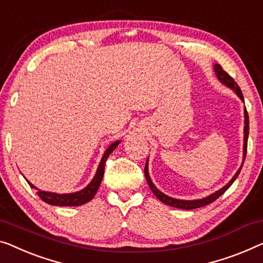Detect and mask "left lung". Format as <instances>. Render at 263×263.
Returning <instances> with one entry per match:
<instances>
[{"mask_svg":"<svg viewBox=\"0 0 263 263\" xmlns=\"http://www.w3.org/2000/svg\"><path fill=\"white\" fill-rule=\"evenodd\" d=\"M215 72H216V76L217 78L219 79L220 83H223L224 85H227L228 87H230V89H233L236 95L241 98L242 101L243 100V95H242V91L239 89V86L237 85V83H236L233 77H230L229 74L227 73L226 71L223 70L222 66L219 65V64H215ZM245 143H243V162H245V159H246V154H247V144H248V135H249V117H248V112H247V109H245ZM243 162L239 168L237 170V172L235 173V176L233 177V179L228 182V184L224 186V187L219 189L218 191H216L215 193H212V195L205 197V198H201V199H196V200H182V199H176V198H172V197H168L166 196L165 193H162L160 190L157 189V186L153 184V181H152V179L149 177V173H148V160L146 162V167H144V176H146V180L148 182V186H149L152 192L154 193V196L158 198L160 201H162L163 204L166 205H170V206H173V208H178V209H182V210H193V209H197V208H201V206H205V205L208 204H211L212 201H215L217 198H219L220 196L223 195L224 192L227 191L228 189L230 187L231 184L236 180V178L238 177L239 172H241L242 170V166H243Z\"/></svg>","mask_w":263,"mask_h":263,"instance_id":"1","label":"left lung"}]
</instances>
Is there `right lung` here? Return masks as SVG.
I'll return each mask as SVG.
<instances>
[{
  "label": "right lung",
  "instance_id": "1",
  "mask_svg": "<svg viewBox=\"0 0 263 263\" xmlns=\"http://www.w3.org/2000/svg\"><path fill=\"white\" fill-rule=\"evenodd\" d=\"M121 141H116L110 144L108 147V149L104 152L103 157H102V160L98 165L97 172L95 174V177L89 185L84 187L81 191L78 192H73V193H64V195H59V193H54V192H47V191H41V190L36 189L32 182H29L27 179V182L29 184L30 187L37 190V196L41 198V200H44L45 203L51 204V205H55V206H79V205H83L90 201L92 198L96 195V192L98 191V187H100L102 179H103L104 176V165L106 159L110 154L112 153L114 149L119 146V143Z\"/></svg>",
  "mask_w": 263,
  "mask_h": 263
}]
</instances>
